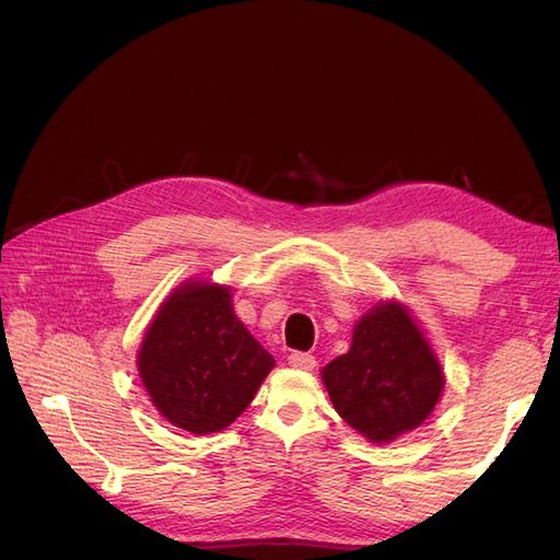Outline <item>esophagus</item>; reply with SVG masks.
Wrapping results in <instances>:
<instances>
[{
  "label": "esophagus",
  "instance_id": "34e87169",
  "mask_svg": "<svg viewBox=\"0 0 560 560\" xmlns=\"http://www.w3.org/2000/svg\"><path fill=\"white\" fill-rule=\"evenodd\" d=\"M287 360H290V366L301 369V371H311V369H315V364H317L313 354H308V352H292Z\"/></svg>",
  "mask_w": 560,
  "mask_h": 560
}]
</instances>
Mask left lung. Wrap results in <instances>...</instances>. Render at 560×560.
<instances>
[{"mask_svg":"<svg viewBox=\"0 0 560 560\" xmlns=\"http://www.w3.org/2000/svg\"><path fill=\"white\" fill-rule=\"evenodd\" d=\"M334 409L352 430L387 444L416 430L442 397L444 371L401 303H376L352 346L322 369Z\"/></svg>","mask_w":560,"mask_h":560,"instance_id":"1","label":"left lung"}]
</instances>
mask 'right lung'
<instances>
[{"instance_id": "add662e5", "label": "right lung", "mask_w": 560, "mask_h": 560, "mask_svg": "<svg viewBox=\"0 0 560 560\" xmlns=\"http://www.w3.org/2000/svg\"><path fill=\"white\" fill-rule=\"evenodd\" d=\"M273 354L233 313L231 290L186 282L159 308L138 354L161 416L191 434L222 432L273 369Z\"/></svg>"}]
</instances>
